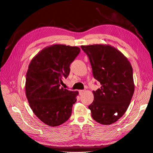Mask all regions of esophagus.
Here are the masks:
<instances>
[{"label": "esophagus", "mask_w": 153, "mask_h": 153, "mask_svg": "<svg viewBox=\"0 0 153 153\" xmlns=\"http://www.w3.org/2000/svg\"><path fill=\"white\" fill-rule=\"evenodd\" d=\"M84 92H85L84 90H80V91H79V94H80V95L83 94V93H84Z\"/></svg>", "instance_id": "34e87169"}]
</instances>
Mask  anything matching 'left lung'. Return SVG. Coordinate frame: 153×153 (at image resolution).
Returning <instances> with one entry per match:
<instances>
[{"label": "left lung", "instance_id": "obj_1", "mask_svg": "<svg viewBox=\"0 0 153 153\" xmlns=\"http://www.w3.org/2000/svg\"><path fill=\"white\" fill-rule=\"evenodd\" d=\"M81 48L89 57L94 78L101 84L100 89L92 91L94 101L89 106L92 117L101 124L114 123L126 112L135 91L132 66L112 46Z\"/></svg>", "mask_w": 153, "mask_h": 153}]
</instances>
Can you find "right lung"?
Here are the masks:
<instances>
[{"instance_id": "right-lung-1", "label": "right lung", "mask_w": 153, "mask_h": 153, "mask_svg": "<svg viewBox=\"0 0 153 153\" xmlns=\"http://www.w3.org/2000/svg\"><path fill=\"white\" fill-rule=\"evenodd\" d=\"M80 52L77 47L53 45L41 50L29 64L25 80L27 98L34 114L48 126H59L71 116L78 92L61 85Z\"/></svg>"}]
</instances>
